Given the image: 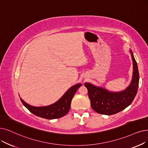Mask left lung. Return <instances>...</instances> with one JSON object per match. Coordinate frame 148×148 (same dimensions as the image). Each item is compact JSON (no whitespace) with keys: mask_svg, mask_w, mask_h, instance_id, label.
<instances>
[{"mask_svg":"<svg viewBox=\"0 0 148 148\" xmlns=\"http://www.w3.org/2000/svg\"><path fill=\"white\" fill-rule=\"evenodd\" d=\"M133 63L132 77L130 85L120 92L109 91L105 88L85 83L93 110L99 114L110 115L118 113L131 105L137 94L139 83L137 63L130 49Z\"/></svg>","mask_w":148,"mask_h":148,"instance_id":"obj_1","label":"left lung"}]
</instances>
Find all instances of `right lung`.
<instances>
[{
	"mask_svg": "<svg viewBox=\"0 0 148 148\" xmlns=\"http://www.w3.org/2000/svg\"><path fill=\"white\" fill-rule=\"evenodd\" d=\"M81 86V83H78L71 86L58 101L47 106H33L27 103L21 98L20 99L23 105L37 116L48 120L59 119L63 117L69 112L71 100L77 90Z\"/></svg>",
	"mask_w": 148,
	"mask_h": 148,
	"instance_id": "1",
	"label": "right lung"
}]
</instances>
